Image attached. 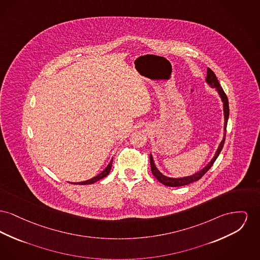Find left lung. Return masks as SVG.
Returning a JSON list of instances; mask_svg holds the SVG:
<instances>
[{
	"instance_id": "obj_1",
	"label": "left lung",
	"mask_w": 260,
	"mask_h": 260,
	"mask_svg": "<svg viewBox=\"0 0 260 260\" xmlns=\"http://www.w3.org/2000/svg\"><path fill=\"white\" fill-rule=\"evenodd\" d=\"M205 81L206 83L211 87L214 88L219 97L221 98V101L223 103V113H224V136L223 138L216 150V152L214 154L213 158L210 160V162H208V164L206 166H204L201 170H199V172L192 174V175H189V176H186V177H181V178H171V177H167L165 176L164 174H162L158 168L156 167V164L154 162V159H153L152 154L150 153V165H151V172H152L154 177L163 184L167 185V186H173V187H176V186H183V185H186V184H189V183H194L197 181H199V179L209 170V169L212 167L215 160L217 159V157L219 156V154L221 152L223 146H224V142H225V138H226V127H227V122H228V119H229V102H228V98H227V95L225 94V92L223 90V88L221 87L217 77L215 76L213 72L208 68L207 69V75H206V78H205Z\"/></svg>"
}]
</instances>
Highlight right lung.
<instances>
[{
    "label": "right lung",
    "instance_id": "right-lung-1",
    "mask_svg": "<svg viewBox=\"0 0 260 260\" xmlns=\"http://www.w3.org/2000/svg\"><path fill=\"white\" fill-rule=\"evenodd\" d=\"M112 163H113V158L111 159V161H110V163L108 164L107 167L104 169L99 175L93 177V178L87 180V181L79 182V183H77V184H92V183H96L97 181H99V180H101V179L107 177L108 175H109V173H110V171H111V168H112Z\"/></svg>",
    "mask_w": 260,
    "mask_h": 260
}]
</instances>
